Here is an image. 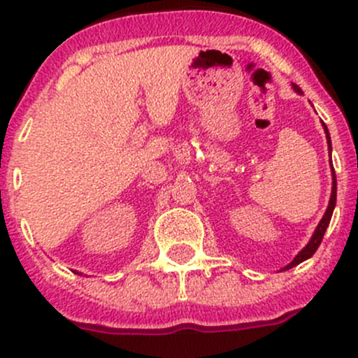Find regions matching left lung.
Returning <instances> with one entry per match:
<instances>
[{"label": "left lung", "mask_w": 358, "mask_h": 358, "mask_svg": "<svg viewBox=\"0 0 358 358\" xmlns=\"http://www.w3.org/2000/svg\"><path fill=\"white\" fill-rule=\"evenodd\" d=\"M294 90L298 93H301V88H299V86L294 85ZM324 131H326L327 143H329V152H331V136H329V129H327L326 124H324ZM334 206H336V173H334V168H333V192H331L329 206H327L326 213H324L322 220H320L319 227H317V229H315V234H313V236H312L310 243L306 244V246L298 252V256H296V258L292 259V262L284 270H289V268H292V266L299 265V263L305 262V259H308L310 256H312L313 252L317 251V248H319L320 243H322V237H324V234H326V229H327V227H329L331 216H333V211H334Z\"/></svg>", "instance_id": "left-lung-1"}]
</instances>
